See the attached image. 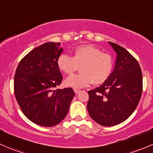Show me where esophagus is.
<instances>
[{"label": "esophagus", "mask_w": 153, "mask_h": 153, "mask_svg": "<svg viewBox=\"0 0 153 153\" xmlns=\"http://www.w3.org/2000/svg\"><path fill=\"white\" fill-rule=\"evenodd\" d=\"M74 92H75V93L76 94V95H78V93H80V92H81V90H80V89H74Z\"/></svg>", "instance_id": "esophagus-1"}]
</instances>
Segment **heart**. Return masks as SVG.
Wrapping results in <instances>:
<instances>
[{"label": "heart", "instance_id": "b5f03b06", "mask_svg": "<svg viewBox=\"0 0 153 153\" xmlns=\"http://www.w3.org/2000/svg\"><path fill=\"white\" fill-rule=\"evenodd\" d=\"M113 59L107 53L90 45L77 47L73 56L62 53L58 57V69L65 74H72L80 66L81 73L67 77L64 84L68 87L79 89L90 84L100 85L110 76L113 69Z\"/></svg>", "mask_w": 153, "mask_h": 153}]
</instances>
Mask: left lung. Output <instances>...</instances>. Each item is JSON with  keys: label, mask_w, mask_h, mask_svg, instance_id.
<instances>
[{"label": "left lung", "mask_w": 153, "mask_h": 153, "mask_svg": "<svg viewBox=\"0 0 153 153\" xmlns=\"http://www.w3.org/2000/svg\"><path fill=\"white\" fill-rule=\"evenodd\" d=\"M109 44L116 53L113 71L102 85L88 92L89 115L104 126L121 124L132 115L143 87L141 69L136 59L121 46Z\"/></svg>", "instance_id": "obj_1"}]
</instances>
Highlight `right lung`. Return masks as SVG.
Here are the masks:
<instances>
[{
  "instance_id": "1",
  "label": "right lung",
  "mask_w": 153,
  "mask_h": 153,
  "mask_svg": "<svg viewBox=\"0 0 153 153\" xmlns=\"http://www.w3.org/2000/svg\"><path fill=\"white\" fill-rule=\"evenodd\" d=\"M60 43L49 42L29 52L17 67L14 90L25 116L43 126H53L64 119L75 96L72 88L57 89L63 76L57 65L63 52Z\"/></svg>"
}]
</instances>
